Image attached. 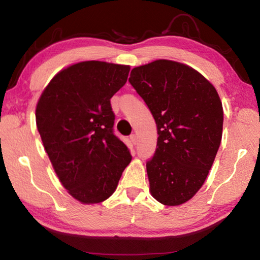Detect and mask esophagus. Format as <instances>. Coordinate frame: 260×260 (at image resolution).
I'll return each instance as SVG.
<instances>
[{
  "label": "esophagus",
  "mask_w": 260,
  "mask_h": 260,
  "mask_svg": "<svg viewBox=\"0 0 260 260\" xmlns=\"http://www.w3.org/2000/svg\"><path fill=\"white\" fill-rule=\"evenodd\" d=\"M129 140H131V142L133 143L134 146H135V144H136V141H138V138H136V135H135V134H132V135L129 136Z\"/></svg>",
  "instance_id": "esophagus-1"
}]
</instances>
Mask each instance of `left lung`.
<instances>
[{"label":"left lung","instance_id":"obj_1","mask_svg":"<svg viewBox=\"0 0 260 260\" xmlns=\"http://www.w3.org/2000/svg\"><path fill=\"white\" fill-rule=\"evenodd\" d=\"M128 81L157 125V148L147 161L151 195L164 205L183 204L203 186L218 152L221 101L200 72L173 60L134 68Z\"/></svg>","mask_w":260,"mask_h":260}]
</instances>
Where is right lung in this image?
<instances>
[{
    "label": "right lung",
    "mask_w": 260,
    "mask_h": 260,
    "mask_svg": "<svg viewBox=\"0 0 260 260\" xmlns=\"http://www.w3.org/2000/svg\"><path fill=\"white\" fill-rule=\"evenodd\" d=\"M127 65L88 60L51 79L35 110L38 131L55 172L83 204L109 199L132 160L113 134L112 96L125 85Z\"/></svg>",
    "instance_id": "right-lung-1"
}]
</instances>
